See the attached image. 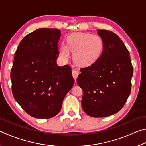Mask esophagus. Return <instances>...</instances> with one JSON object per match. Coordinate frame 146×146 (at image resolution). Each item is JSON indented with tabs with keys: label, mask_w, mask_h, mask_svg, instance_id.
Returning a JSON list of instances; mask_svg holds the SVG:
<instances>
[{
	"label": "esophagus",
	"mask_w": 146,
	"mask_h": 146,
	"mask_svg": "<svg viewBox=\"0 0 146 146\" xmlns=\"http://www.w3.org/2000/svg\"><path fill=\"white\" fill-rule=\"evenodd\" d=\"M72 74H73V78H75V80H76V78H77V76H78V71H76V70H73L72 71Z\"/></svg>",
	"instance_id": "esophagus-1"
}]
</instances>
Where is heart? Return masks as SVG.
<instances>
[{"mask_svg": "<svg viewBox=\"0 0 146 146\" xmlns=\"http://www.w3.org/2000/svg\"><path fill=\"white\" fill-rule=\"evenodd\" d=\"M103 49L104 42L99 36L77 32L68 36L67 45L62 44L60 51L64 58H67L70 51H71L73 60L76 64L88 66L100 57Z\"/></svg>", "mask_w": 146, "mask_h": 146, "instance_id": "obj_1", "label": "heart"}]
</instances>
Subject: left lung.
Returning a JSON list of instances; mask_svg holds the SVG:
<instances>
[{
	"label": "left lung",
	"instance_id": "obj_1",
	"mask_svg": "<svg viewBox=\"0 0 146 146\" xmlns=\"http://www.w3.org/2000/svg\"><path fill=\"white\" fill-rule=\"evenodd\" d=\"M104 42L99 58L80 69L76 82L82 89V107L93 117H106L118 113L126 102L131 90L133 68L129 53L113 32L98 29Z\"/></svg>",
	"mask_w": 146,
	"mask_h": 146
}]
</instances>
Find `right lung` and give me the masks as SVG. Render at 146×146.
I'll return each instance as SVG.
<instances>
[{
  "mask_svg": "<svg viewBox=\"0 0 146 146\" xmlns=\"http://www.w3.org/2000/svg\"><path fill=\"white\" fill-rule=\"evenodd\" d=\"M60 32L55 28L36 29L21 40L15 54L12 93L22 108L34 118L57 115L75 82L70 66L56 64Z\"/></svg>",
  "mask_w": 146,
  "mask_h": 146,
  "instance_id": "add662e5",
  "label": "right lung"
}]
</instances>
